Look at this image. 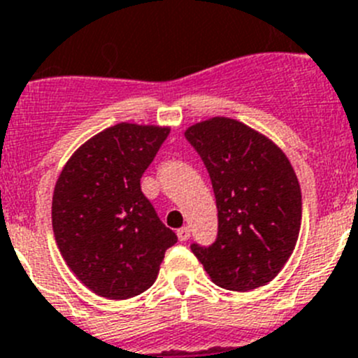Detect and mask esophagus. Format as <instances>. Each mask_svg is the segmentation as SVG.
<instances>
[{"mask_svg":"<svg viewBox=\"0 0 358 358\" xmlns=\"http://www.w3.org/2000/svg\"><path fill=\"white\" fill-rule=\"evenodd\" d=\"M177 238L181 240V242L188 240L189 238V227L185 226V227H181V229L177 231Z\"/></svg>","mask_w":358,"mask_h":358,"instance_id":"esophagus-1","label":"esophagus"}]
</instances>
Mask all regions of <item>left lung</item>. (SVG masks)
<instances>
[{
	"instance_id": "8db88e82",
	"label": "left lung",
	"mask_w": 358,
	"mask_h": 358,
	"mask_svg": "<svg viewBox=\"0 0 358 358\" xmlns=\"http://www.w3.org/2000/svg\"><path fill=\"white\" fill-rule=\"evenodd\" d=\"M186 140L206 164L218 210V236L192 245L213 283L248 292L280 274L301 229V189L285 152L238 120L189 125Z\"/></svg>"
}]
</instances>
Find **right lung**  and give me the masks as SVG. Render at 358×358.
Segmentation results:
<instances>
[{"instance_id":"add662e5","label":"right lung","mask_w":358,"mask_h":358,"mask_svg":"<svg viewBox=\"0 0 358 358\" xmlns=\"http://www.w3.org/2000/svg\"><path fill=\"white\" fill-rule=\"evenodd\" d=\"M170 127L122 122L73 152L55 182L52 224L66 265L91 292L129 299L156 281L177 242L140 179Z\"/></svg>"}]
</instances>
